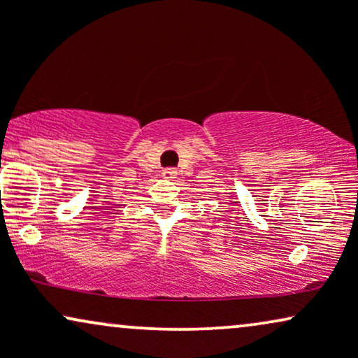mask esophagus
I'll list each match as a JSON object with an SVG mask.
<instances>
[{"label": "esophagus", "instance_id": "obj_1", "mask_svg": "<svg viewBox=\"0 0 358 358\" xmlns=\"http://www.w3.org/2000/svg\"><path fill=\"white\" fill-rule=\"evenodd\" d=\"M176 176H178V171L173 169V168L162 171V178H164V179H174Z\"/></svg>", "mask_w": 358, "mask_h": 358}]
</instances>
